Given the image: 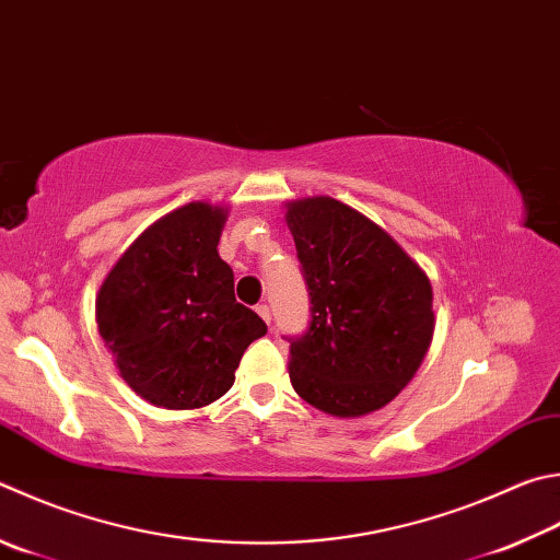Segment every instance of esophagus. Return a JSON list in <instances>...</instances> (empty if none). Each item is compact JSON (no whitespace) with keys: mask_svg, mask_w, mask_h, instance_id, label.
<instances>
[{"mask_svg":"<svg viewBox=\"0 0 560 560\" xmlns=\"http://www.w3.org/2000/svg\"><path fill=\"white\" fill-rule=\"evenodd\" d=\"M257 313L261 315V318H264V320H267V323H271V308L267 306V303H259V306H257Z\"/></svg>","mask_w":560,"mask_h":560,"instance_id":"obj_1","label":"esophagus"}]
</instances>
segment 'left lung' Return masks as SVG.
<instances>
[{
  "mask_svg": "<svg viewBox=\"0 0 560 560\" xmlns=\"http://www.w3.org/2000/svg\"><path fill=\"white\" fill-rule=\"evenodd\" d=\"M287 222L311 299L306 332L289 338L293 389L332 416L377 411L429 350L431 281L380 225L340 200L291 202Z\"/></svg>",
  "mask_w": 560,
  "mask_h": 560,
  "instance_id": "obj_1",
  "label": "left lung"
}]
</instances>
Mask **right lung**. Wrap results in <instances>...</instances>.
Returning a JSON list of instances; mask_svg holds the SVG:
<instances>
[{
    "label": "right lung",
    "instance_id": "1",
    "mask_svg": "<svg viewBox=\"0 0 560 560\" xmlns=\"http://www.w3.org/2000/svg\"><path fill=\"white\" fill-rule=\"evenodd\" d=\"M225 210L188 202L154 222L109 271L97 328L119 374L164 409L220 399L249 342L267 332L235 299V273L220 259Z\"/></svg>",
    "mask_w": 560,
    "mask_h": 560
}]
</instances>
